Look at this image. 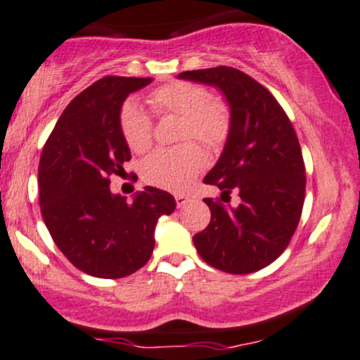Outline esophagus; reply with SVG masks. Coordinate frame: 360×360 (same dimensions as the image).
Masks as SVG:
<instances>
[{"label": "esophagus", "instance_id": "1", "mask_svg": "<svg viewBox=\"0 0 360 360\" xmlns=\"http://www.w3.org/2000/svg\"><path fill=\"white\" fill-rule=\"evenodd\" d=\"M188 201H189V198L186 196V194H176V205H177V207H183Z\"/></svg>", "mask_w": 360, "mask_h": 360}]
</instances>
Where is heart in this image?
<instances>
[{"label": "heart", "mask_w": 360, "mask_h": 360, "mask_svg": "<svg viewBox=\"0 0 360 360\" xmlns=\"http://www.w3.org/2000/svg\"><path fill=\"white\" fill-rule=\"evenodd\" d=\"M149 103L158 115L181 117L179 141H198L214 153L226 144L233 117L229 107L193 82H171L149 94ZM120 136L132 153H144L153 144V120L134 102H125L117 115ZM205 166V154L194 142L158 149L141 164L147 184L167 191H184Z\"/></svg>", "instance_id": "1"}]
</instances>
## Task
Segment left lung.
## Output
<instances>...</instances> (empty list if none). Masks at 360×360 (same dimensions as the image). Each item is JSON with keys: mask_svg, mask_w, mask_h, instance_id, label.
Wrapping results in <instances>:
<instances>
[{"mask_svg": "<svg viewBox=\"0 0 360 360\" xmlns=\"http://www.w3.org/2000/svg\"><path fill=\"white\" fill-rule=\"evenodd\" d=\"M216 85L229 102L233 127L206 184L221 198H205L211 221L193 236L207 265L233 275L258 271L287 248L305 199V164L288 115L262 84L233 67L179 73ZM236 191L240 205H227Z\"/></svg>", "mask_w": 360, "mask_h": 360, "instance_id": "obj_1", "label": "left lung"}]
</instances>
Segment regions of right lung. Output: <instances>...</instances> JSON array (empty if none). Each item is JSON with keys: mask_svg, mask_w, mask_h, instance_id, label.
<instances>
[{"mask_svg": "<svg viewBox=\"0 0 360 360\" xmlns=\"http://www.w3.org/2000/svg\"><path fill=\"white\" fill-rule=\"evenodd\" d=\"M150 79L103 77L77 95L43 146L38 167L40 210L58 250L73 266L98 278H122L149 262L154 228L176 199L146 186L132 202L110 191L131 150L117 115L127 95Z\"/></svg>", "mask_w": 360, "mask_h": 360, "instance_id": "right-lung-1", "label": "right lung"}]
</instances>
